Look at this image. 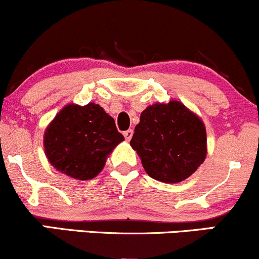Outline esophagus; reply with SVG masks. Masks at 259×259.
Returning a JSON list of instances; mask_svg holds the SVG:
<instances>
[{
    "label": "esophagus",
    "instance_id": "1",
    "mask_svg": "<svg viewBox=\"0 0 259 259\" xmlns=\"http://www.w3.org/2000/svg\"><path fill=\"white\" fill-rule=\"evenodd\" d=\"M123 134H124V138H125L126 141H130V139L133 138V134H134V132H133L132 129H129V130H126V132H124Z\"/></svg>",
    "mask_w": 259,
    "mask_h": 259
}]
</instances>
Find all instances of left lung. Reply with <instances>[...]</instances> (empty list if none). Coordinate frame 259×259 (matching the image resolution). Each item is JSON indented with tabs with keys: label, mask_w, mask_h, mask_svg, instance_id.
Listing matches in <instances>:
<instances>
[{
	"label": "left lung",
	"mask_w": 259,
	"mask_h": 259,
	"mask_svg": "<svg viewBox=\"0 0 259 259\" xmlns=\"http://www.w3.org/2000/svg\"><path fill=\"white\" fill-rule=\"evenodd\" d=\"M130 145L141 157L146 173L168 184L187 179L207 154L203 123L179 101L147 107Z\"/></svg>",
	"instance_id": "1"
}]
</instances>
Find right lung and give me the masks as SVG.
I'll use <instances>...</instances> for the list:
<instances>
[{"mask_svg": "<svg viewBox=\"0 0 259 259\" xmlns=\"http://www.w3.org/2000/svg\"><path fill=\"white\" fill-rule=\"evenodd\" d=\"M124 136L102 107L68 105L45 133V152L57 170L79 180L94 179Z\"/></svg>", "mask_w": 259, "mask_h": 259, "instance_id": "right-lung-1", "label": "right lung"}]
</instances>
